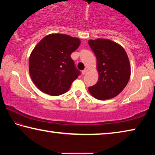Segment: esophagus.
Masks as SVG:
<instances>
[{"mask_svg":"<svg viewBox=\"0 0 155 155\" xmlns=\"http://www.w3.org/2000/svg\"><path fill=\"white\" fill-rule=\"evenodd\" d=\"M87 72H88V70L86 69V68H85V69H84L83 71H82V74L83 75H85V74H87Z\"/></svg>","mask_w":155,"mask_h":155,"instance_id":"1","label":"esophagus"}]
</instances>
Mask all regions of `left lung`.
Masks as SVG:
<instances>
[{
    "label": "left lung",
    "mask_w": 155,
    "mask_h": 155,
    "mask_svg": "<svg viewBox=\"0 0 155 155\" xmlns=\"http://www.w3.org/2000/svg\"><path fill=\"white\" fill-rule=\"evenodd\" d=\"M95 54L99 78L95 85L89 87L98 100L110 99L124 90L130 76V65L127 54L119 44L109 40H89Z\"/></svg>",
    "instance_id": "1"
}]
</instances>
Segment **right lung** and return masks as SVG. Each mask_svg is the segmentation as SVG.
<instances>
[{
	"instance_id": "obj_1",
	"label": "right lung",
	"mask_w": 155,
	"mask_h": 155,
	"mask_svg": "<svg viewBox=\"0 0 155 155\" xmlns=\"http://www.w3.org/2000/svg\"><path fill=\"white\" fill-rule=\"evenodd\" d=\"M80 44L78 38L51 34L37 44L29 58V73L39 90L51 96L69 90L81 74L70 56Z\"/></svg>"
}]
</instances>
